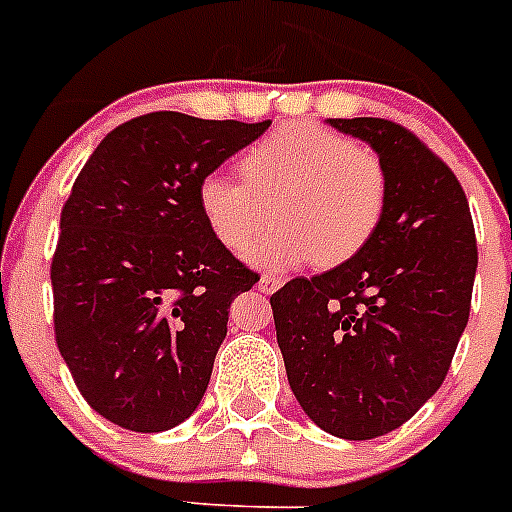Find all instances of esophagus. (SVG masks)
Wrapping results in <instances>:
<instances>
[{
	"instance_id": "34e87169",
	"label": "esophagus",
	"mask_w": 512,
	"mask_h": 512,
	"mask_svg": "<svg viewBox=\"0 0 512 512\" xmlns=\"http://www.w3.org/2000/svg\"><path fill=\"white\" fill-rule=\"evenodd\" d=\"M281 278H276V276H270V273H263V276H260V281H257V289L263 291V294H273V291L276 289H281Z\"/></svg>"
}]
</instances>
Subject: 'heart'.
Masks as SVG:
<instances>
[{
  "instance_id": "obj_1",
  "label": "heart",
  "mask_w": 512,
  "mask_h": 512,
  "mask_svg": "<svg viewBox=\"0 0 512 512\" xmlns=\"http://www.w3.org/2000/svg\"><path fill=\"white\" fill-rule=\"evenodd\" d=\"M242 174L244 182L205 174L197 205L229 252L255 242L270 210L276 229L247 252L265 270L346 263L375 236L388 203V171L375 150L312 122L283 124L252 145Z\"/></svg>"
}]
</instances>
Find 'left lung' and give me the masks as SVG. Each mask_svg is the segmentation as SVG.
<instances>
[{
    "mask_svg": "<svg viewBox=\"0 0 512 512\" xmlns=\"http://www.w3.org/2000/svg\"><path fill=\"white\" fill-rule=\"evenodd\" d=\"M385 163L388 203L367 247L270 296L304 414L343 440L409 422L437 393L471 309L476 234L453 171L401 124L328 119Z\"/></svg>",
    "mask_w": 512,
    "mask_h": 512,
    "instance_id": "8db88e82",
    "label": "left lung"
}]
</instances>
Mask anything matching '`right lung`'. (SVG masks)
<instances>
[{
  "mask_svg": "<svg viewBox=\"0 0 512 512\" xmlns=\"http://www.w3.org/2000/svg\"><path fill=\"white\" fill-rule=\"evenodd\" d=\"M268 127L153 111L77 174L51 260L54 333L103 419L163 432L203 401L231 302L260 276L210 234L197 187Z\"/></svg>",
  "mask_w": 512,
  "mask_h": 512,
  "instance_id": "right-lung-1",
  "label": "right lung"
}]
</instances>
